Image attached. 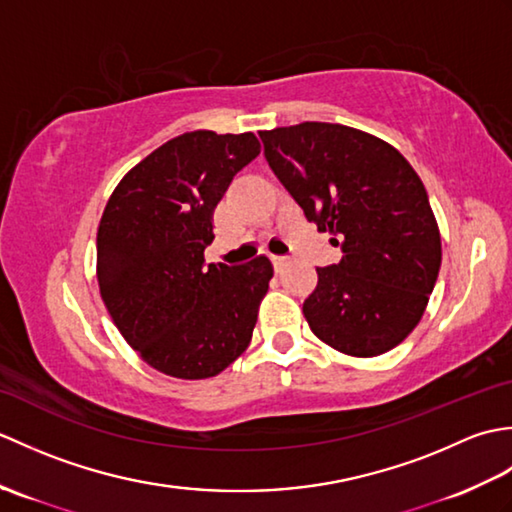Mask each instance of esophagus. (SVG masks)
<instances>
[{
	"instance_id": "obj_1",
	"label": "esophagus",
	"mask_w": 512,
	"mask_h": 512,
	"mask_svg": "<svg viewBox=\"0 0 512 512\" xmlns=\"http://www.w3.org/2000/svg\"><path fill=\"white\" fill-rule=\"evenodd\" d=\"M273 266H275L277 273H281V270L288 266V257H273Z\"/></svg>"
}]
</instances>
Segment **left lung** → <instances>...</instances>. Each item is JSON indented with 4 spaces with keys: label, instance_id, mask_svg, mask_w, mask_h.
<instances>
[{
    "label": "left lung",
    "instance_id": "1",
    "mask_svg": "<svg viewBox=\"0 0 512 512\" xmlns=\"http://www.w3.org/2000/svg\"><path fill=\"white\" fill-rule=\"evenodd\" d=\"M279 182L341 246L303 301L310 330L334 350L378 356L409 336L436 286L442 244L429 195L385 140L334 123L259 132Z\"/></svg>",
    "mask_w": 512,
    "mask_h": 512
}]
</instances>
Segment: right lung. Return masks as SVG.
<instances>
[{
	"label": "right lung",
	"mask_w": 512,
	"mask_h": 512,
	"mask_svg": "<svg viewBox=\"0 0 512 512\" xmlns=\"http://www.w3.org/2000/svg\"><path fill=\"white\" fill-rule=\"evenodd\" d=\"M262 145L255 134L187 132L118 182L96 235V279L118 332L158 372L200 380L242 354L273 264H204L213 211Z\"/></svg>",
	"instance_id": "1"
}]
</instances>
